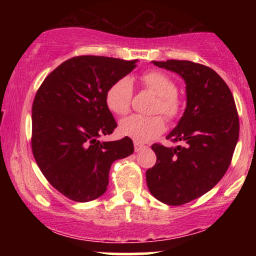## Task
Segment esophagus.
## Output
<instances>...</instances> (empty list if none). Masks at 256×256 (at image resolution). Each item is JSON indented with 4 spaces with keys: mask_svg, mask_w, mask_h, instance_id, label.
Returning <instances> with one entry per match:
<instances>
[{
    "mask_svg": "<svg viewBox=\"0 0 256 256\" xmlns=\"http://www.w3.org/2000/svg\"><path fill=\"white\" fill-rule=\"evenodd\" d=\"M134 150H136V152L143 150V149L146 148V146L143 144V143H140V142H134Z\"/></svg>",
    "mask_w": 256,
    "mask_h": 256,
    "instance_id": "esophagus-1",
    "label": "esophagus"
}]
</instances>
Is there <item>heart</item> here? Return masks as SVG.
Instances as JSON below:
<instances>
[{
  "instance_id": "b5f03b06",
  "label": "heart",
  "mask_w": 256,
  "mask_h": 256,
  "mask_svg": "<svg viewBox=\"0 0 256 256\" xmlns=\"http://www.w3.org/2000/svg\"><path fill=\"white\" fill-rule=\"evenodd\" d=\"M140 83L158 96L155 112H160L167 119L178 116L180 102L177 96V85L168 76L158 71H149L140 76ZM132 84L128 78L116 80L106 94V104L112 113L124 116L130 110ZM165 130V120L161 116H144L134 114L122 119L119 131L122 136L130 137L136 142H148Z\"/></svg>"
}]
</instances>
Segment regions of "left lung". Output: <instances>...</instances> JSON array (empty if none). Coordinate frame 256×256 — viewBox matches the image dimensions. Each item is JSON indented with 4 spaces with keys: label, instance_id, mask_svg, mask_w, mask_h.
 <instances>
[{
    "label": "left lung",
    "instance_id": "left-lung-1",
    "mask_svg": "<svg viewBox=\"0 0 256 256\" xmlns=\"http://www.w3.org/2000/svg\"><path fill=\"white\" fill-rule=\"evenodd\" d=\"M152 62L184 79L186 108L166 137L182 146H152L156 164L146 173V185L158 201L182 206L224 177L238 140V114L228 86L210 67L185 60Z\"/></svg>",
    "mask_w": 256,
    "mask_h": 256
}]
</instances>
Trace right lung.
Here are the masks:
<instances>
[{
	"mask_svg": "<svg viewBox=\"0 0 256 256\" xmlns=\"http://www.w3.org/2000/svg\"><path fill=\"white\" fill-rule=\"evenodd\" d=\"M137 60L76 56L48 76L32 104V152L44 177L77 202L104 195L112 164L134 152L128 137L102 142L116 128L106 94Z\"/></svg>",
	"mask_w": 256,
	"mask_h": 256,
	"instance_id": "right-lung-1",
	"label": "right lung"
}]
</instances>
